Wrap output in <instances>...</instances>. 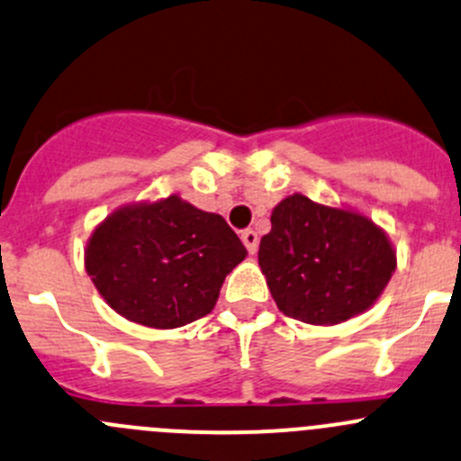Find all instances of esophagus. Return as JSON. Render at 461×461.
<instances>
[{"instance_id": "obj_1", "label": "esophagus", "mask_w": 461, "mask_h": 461, "mask_svg": "<svg viewBox=\"0 0 461 461\" xmlns=\"http://www.w3.org/2000/svg\"><path fill=\"white\" fill-rule=\"evenodd\" d=\"M240 239H243L245 248H248L249 254H257V249H258V236H257V231H254V230H245L243 234H240Z\"/></svg>"}]
</instances>
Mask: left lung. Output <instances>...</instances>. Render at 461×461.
<instances>
[{
	"label": "left lung",
	"instance_id": "1",
	"mask_svg": "<svg viewBox=\"0 0 461 461\" xmlns=\"http://www.w3.org/2000/svg\"><path fill=\"white\" fill-rule=\"evenodd\" d=\"M258 266L279 311L306 324H339L367 311L396 270L390 239L369 218L288 195L270 216Z\"/></svg>",
	"mask_w": 461,
	"mask_h": 461
}]
</instances>
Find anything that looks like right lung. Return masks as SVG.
Here are the masks:
<instances>
[{"label": "right lung", "instance_id": "add662e5", "mask_svg": "<svg viewBox=\"0 0 461 461\" xmlns=\"http://www.w3.org/2000/svg\"><path fill=\"white\" fill-rule=\"evenodd\" d=\"M248 249L225 218L177 195L107 216L85 249V270L119 315L177 329L213 311Z\"/></svg>", "mask_w": 461, "mask_h": 461}]
</instances>
